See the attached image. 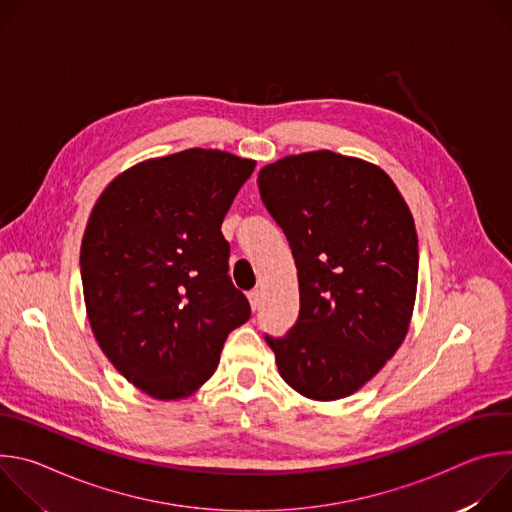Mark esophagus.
Listing matches in <instances>:
<instances>
[{"label":"esophagus","mask_w":512,"mask_h":512,"mask_svg":"<svg viewBox=\"0 0 512 512\" xmlns=\"http://www.w3.org/2000/svg\"><path fill=\"white\" fill-rule=\"evenodd\" d=\"M249 304H251V310L253 312H257L259 308H261V291L259 289H253V291H249Z\"/></svg>","instance_id":"1"}]
</instances>
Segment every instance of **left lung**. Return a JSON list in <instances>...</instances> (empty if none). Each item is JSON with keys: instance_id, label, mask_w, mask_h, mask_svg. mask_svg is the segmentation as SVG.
Segmentation results:
<instances>
[{"instance_id": "left-lung-1", "label": "left lung", "mask_w": 512, "mask_h": 512, "mask_svg": "<svg viewBox=\"0 0 512 512\" xmlns=\"http://www.w3.org/2000/svg\"><path fill=\"white\" fill-rule=\"evenodd\" d=\"M300 283V318L269 338L281 379L312 401L367 385L403 344L417 294L413 214L389 174L330 150L285 156L259 172Z\"/></svg>"}]
</instances>
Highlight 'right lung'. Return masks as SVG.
<instances>
[{
	"mask_svg": "<svg viewBox=\"0 0 512 512\" xmlns=\"http://www.w3.org/2000/svg\"><path fill=\"white\" fill-rule=\"evenodd\" d=\"M255 164L202 148L150 158L117 174L91 210L81 243L87 318L109 362L145 395L196 393L251 316L227 275L221 225Z\"/></svg>",
	"mask_w": 512,
	"mask_h": 512,
	"instance_id": "1",
	"label": "right lung"
}]
</instances>
